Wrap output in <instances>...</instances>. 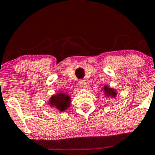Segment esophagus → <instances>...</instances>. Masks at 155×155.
I'll return each instance as SVG.
<instances>
[{
  "instance_id": "esophagus-1",
  "label": "esophagus",
  "mask_w": 155,
  "mask_h": 155,
  "mask_svg": "<svg viewBox=\"0 0 155 155\" xmlns=\"http://www.w3.org/2000/svg\"><path fill=\"white\" fill-rule=\"evenodd\" d=\"M79 85L80 87L81 88H86L87 87V82L84 80H80L79 81Z\"/></svg>"
}]
</instances>
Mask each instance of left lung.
Returning <instances> with one entry per match:
<instances>
[{"mask_svg": "<svg viewBox=\"0 0 155 155\" xmlns=\"http://www.w3.org/2000/svg\"><path fill=\"white\" fill-rule=\"evenodd\" d=\"M104 92L106 96H111V97H114L117 95V92L113 90V89L109 88L107 86L104 87Z\"/></svg>", "mask_w": 155, "mask_h": 155, "instance_id": "1", "label": "left lung"}]
</instances>
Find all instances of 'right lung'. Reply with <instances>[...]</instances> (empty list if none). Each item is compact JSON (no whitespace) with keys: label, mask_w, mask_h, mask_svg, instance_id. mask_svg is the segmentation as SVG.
I'll return each mask as SVG.
<instances>
[{"label":"right lung","mask_w":155,"mask_h":155,"mask_svg":"<svg viewBox=\"0 0 155 155\" xmlns=\"http://www.w3.org/2000/svg\"><path fill=\"white\" fill-rule=\"evenodd\" d=\"M49 104L52 107L58 108L60 111H63L68 108L71 105V97L67 94L63 92L51 96L49 100Z\"/></svg>","instance_id":"1"}]
</instances>
